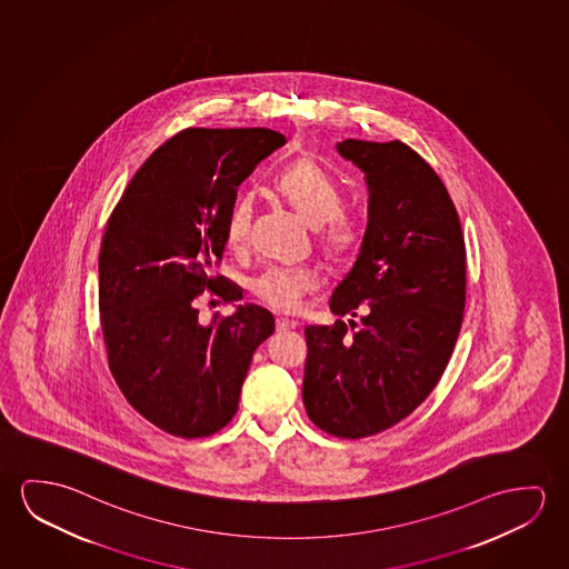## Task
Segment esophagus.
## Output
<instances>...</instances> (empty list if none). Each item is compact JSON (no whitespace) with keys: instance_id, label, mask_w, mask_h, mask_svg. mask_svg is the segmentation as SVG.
I'll list each match as a JSON object with an SVG mask.
<instances>
[{"instance_id":"34e87169","label":"esophagus","mask_w":569,"mask_h":569,"mask_svg":"<svg viewBox=\"0 0 569 569\" xmlns=\"http://www.w3.org/2000/svg\"><path fill=\"white\" fill-rule=\"evenodd\" d=\"M296 327H298V321H293V319H286V317H278V319H276V329L280 332L296 329Z\"/></svg>"}]
</instances>
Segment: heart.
Segmentation results:
<instances>
[{
	"label": "heart",
	"mask_w": 569,
	"mask_h": 569,
	"mask_svg": "<svg viewBox=\"0 0 569 569\" xmlns=\"http://www.w3.org/2000/svg\"><path fill=\"white\" fill-rule=\"evenodd\" d=\"M276 191L291 209L317 228L319 244L335 258L350 256L362 242L359 219L341 209V192L331 177L311 159H298L276 177ZM252 199L238 197L228 210L224 238L228 246L240 248L250 232ZM319 283V273L309 266H270L252 280V291L266 306L278 311H298L303 298Z\"/></svg>",
	"instance_id": "heart-1"
}]
</instances>
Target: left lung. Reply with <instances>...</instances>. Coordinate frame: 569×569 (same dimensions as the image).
<instances>
[{
    "mask_svg": "<svg viewBox=\"0 0 569 569\" xmlns=\"http://www.w3.org/2000/svg\"><path fill=\"white\" fill-rule=\"evenodd\" d=\"M368 187L359 256L332 291L345 323L306 327L303 406L337 438L392 428L416 410L451 359L465 309V242L438 173L402 141L342 140Z\"/></svg>",
    "mask_w": 569,
    "mask_h": 569,
    "instance_id": "1",
    "label": "left lung"
}]
</instances>
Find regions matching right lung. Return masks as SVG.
I'll list each match as a JSON object with an SVG mask.
<instances>
[{"label": "right lung", "mask_w": 569, "mask_h": 569, "mask_svg": "<svg viewBox=\"0 0 569 569\" xmlns=\"http://www.w3.org/2000/svg\"><path fill=\"white\" fill-rule=\"evenodd\" d=\"M286 143L266 128L179 131L126 187L100 248V321L108 365L126 400L179 438L224 428L253 350L276 323L268 309L237 306L201 323L197 298L210 289L242 299L212 263L238 184Z\"/></svg>", "instance_id": "1"}]
</instances>
